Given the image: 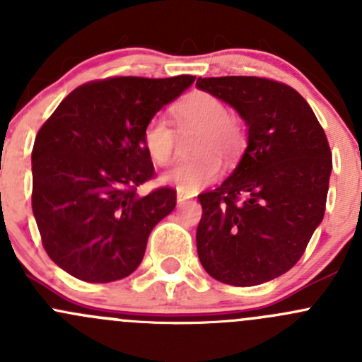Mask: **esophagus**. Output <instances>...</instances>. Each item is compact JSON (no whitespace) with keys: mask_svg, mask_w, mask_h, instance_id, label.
Segmentation results:
<instances>
[{"mask_svg":"<svg viewBox=\"0 0 362 362\" xmlns=\"http://www.w3.org/2000/svg\"><path fill=\"white\" fill-rule=\"evenodd\" d=\"M189 199H191V196H187V194H185V192H182V191L177 192V203H178V204L189 202Z\"/></svg>","mask_w":362,"mask_h":362,"instance_id":"34e87169","label":"esophagus"}]
</instances>
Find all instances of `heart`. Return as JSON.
<instances>
[{
  "mask_svg": "<svg viewBox=\"0 0 362 362\" xmlns=\"http://www.w3.org/2000/svg\"><path fill=\"white\" fill-rule=\"evenodd\" d=\"M178 131H199L194 141V154L199 158L182 160L163 177L185 194H194L221 173L222 159H233L245 147V131L229 113L228 105L210 93H192L171 108ZM141 145L152 163L168 166L175 158L177 136L170 124L152 117L141 131Z\"/></svg>",
  "mask_w": 362,
  "mask_h": 362,
  "instance_id": "heart-1",
  "label": "heart"
}]
</instances>
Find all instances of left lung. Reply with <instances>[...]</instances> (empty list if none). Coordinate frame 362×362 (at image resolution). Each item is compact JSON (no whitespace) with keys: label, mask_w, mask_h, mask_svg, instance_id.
Returning a JSON list of instances; mask_svg holds the SVG:
<instances>
[{"label":"left lung","mask_w":362,"mask_h":362,"mask_svg":"<svg viewBox=\"0 0 362 362\" xmlns=\"http://www.w3.org/2000/svg\"><path fill=\"white\" fill-rule=\"evenodd\" d=\"M196 87L238 110L249 126L242 160L198 196L196 245L222 284L259 286L289 272L326 210L333 168L329 141L305 98L264 76H210Z\"/></svg>","instance_id":"1"}]
</instances>
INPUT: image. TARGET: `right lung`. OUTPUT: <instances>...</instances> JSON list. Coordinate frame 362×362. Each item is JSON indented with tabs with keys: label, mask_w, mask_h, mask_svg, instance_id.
I'll list each match as a JSON object with an SVG mask.
<instances>
[{
	"label": "right lung",
	"mask_w": 362,
	"mask_h": 362,
	"mask_svg": "<svg viewBox=\"0 0 362 362\" xmlns=\"http://www.w3.org/2000/svg\"><path fill=\"white\" fill-rule=\"evenodd\" d=\"M192 82V75L90 80L40 127L33 214L43 249L71 276L107 284L140 266L148 235L177 204L171 187L136 194L156 173L141 131Z\"/></svg>",
	"instance_id": "obj_1"
}]
</instances>
